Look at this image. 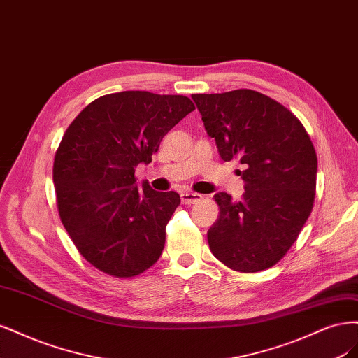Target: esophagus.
Returning a JSON list of instances; mask_svg holds the SVG:
<instances>
[{
    "instance_id": "obj_1",
    "label": "esophagus",
    "mask_w": 358,
    "mask_h": 358,
    "mask_svg": "<svg viewBox=\"0 0 358 358\" xmlns=\"http://www.w3.org/2000/svg\"><path fill=\"white\" fill-rule=\"evenodd\" d=\"M202 199V194L199 193H193V192H182L181 193V202L184 205H190V203H196Z\"/></svg>"
}]
</instances>
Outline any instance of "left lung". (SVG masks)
Instances as JSON below:
<instances>
[{
	"instance_id": "left-lung-1",
	"label": "left lung",
	"mask_w": 358,
	"mask_h": 358,
	"mask_svg": "<svg viewBox=\"0 0 358 358\" xmlns=\"http://www.w3.org/2000/svg\"><path fill=\"white\" fill-rule=\"evenodd\" d=\"M192 98L222 159H236L245 181L241 201L214 194L220 215L208 230L213 255L238 272L268 269L290 250L313 211L315 148L294 114L260 92Z\"/></svg>"
}]
</instances>
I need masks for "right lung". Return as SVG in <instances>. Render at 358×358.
<instances>
[{
	"mask_svg": "<svg viewBox=\"0 0 358 358\" xmlns=\"http://www.w3.org/2000/svg\"><path fill=\"white\" fill-rule=\"evenodd\" d=\"M194 110L182 95L126 90L101 96L78 114L53 164L57 210L77 250L99 271L128 278L157 262L176 192L135 180L162 138Z\"/></svg>",
	"mask_w": 358,
	"mask_h": 358,
	"instance_id": "obj_1",
	"label": "right lung"
}]
</instances>
